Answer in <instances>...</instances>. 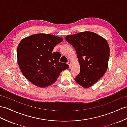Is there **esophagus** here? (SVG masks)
Returning <instances> with one entry per match:
<instances>
[{"label": "esophagus", "mask_w": 127, "mask_h": 127, "mask_svg": "<svg viewBox=\"0 0 127 127\" xmlns=\"http://www.w3.org/2000/svg\"><path fill=\"white\" fill-rule=\"evenodd\" d=\"M68 64L69 65V67H71V66H72V63H71V62H70V61L68 62Z\"/></svg>", "instance_id": "1"}]
</instances>
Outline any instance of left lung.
Instances as JSON below:
<instances>
[{"mask_svg": "<svg viewBox=\"0 0 127 127\" xmlns=\"http://www.w3.org/2000/svg\"><path fill=\"white\" fill-rule=\"evenodd\" d=\"M75 48L80 72L75 81L83 88L94 85L108 68L110 48L107 40L93 32L85 31L65 37Z\"/></svg>", "mask_w": 127, "mask_h": 127, "instance_id": "8db88e82", "label": "left lung"}]
</instances>
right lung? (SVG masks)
Returning a JSON list of instances; mask_svg holds the SVG:
<instances>
[{"instance_id":"right-lung-1","label":"right lung","mask_w":127,"mask_h":127,"mask_svg":"<svg viewBox=\"0 0 127 127\" xmlns=\"http://www.w3.org/2000/svg\"><path fill=\"white\" fill-rule=\"evenodd\" d=\"M61 37L50 34H35L24 38L17 47V63L24 76L37 87L44 88L57 81L69 66L59 61L61 54L53 52Z\"/></svg>"}]
</instances>
